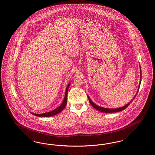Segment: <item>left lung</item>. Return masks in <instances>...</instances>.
<instances>
[{
	"label": "left lung",
	"instance_id": "1",
	"mask_svg": "<svg viewBox=\"0 0 155 155\" xmlns=\"http://www.w3.org/2000/svg\"><path fill=\"white\" fill-rule=\"evenodd\" d=\"M140 85H139V88H138V89L140 88V82H141V69H140ZM136 96V95H135ZM135 96H134V99L135 98ZM88 98L89 102V103H91V104L95 109L96 110H97L100 111H102V112H103V113H114V112H118V111H120L123 110L124 109H125V108H127L128 106H129V104H130V103L133 101H131L130 102H129V103H128V104H127L125 106H124L123 107H120V108H116V109H107V108H104V107H100V106H97V105H96L95 103H94L91 100V99H90V97L88 96Z\"/></svg>",
	"mask_w": 155,
	"mask_h": 155
}]
</instances>
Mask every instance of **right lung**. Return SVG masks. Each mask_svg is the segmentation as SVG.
Segmentation results:
<instances>
[{
  "label": "right lung",
  "mask_w": 155,
  "mask_h": 155,
  "mask_svg": "<svg viewBox=\"0 0 155 155\" xmlns=\"http://www.w3.org/2000/svg\"><path fill=\"white\" fill-rule=\"evenodd\" d=\"M70 85V83H69L67 87L66 90V94H65V96H64V99L63 100V103L61 104V105L58 107V108L55 109L54 110L49 111V112H47V113H42V114H35L33 113H31L32 114L35 115L36 116H38V117H51V116H54L57 114L59 113L60 112H61V111L63 110L64 107H66L67 104V93H68V89L69 88V86Z\"/></svg>",
  "instance_id": "add662e5"
}]
</instances>
